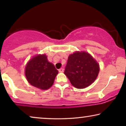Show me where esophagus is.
Segmentation results:
<instances>
[{
	"label": "esophagus",
	"instance_id": "esophagus-1",
	"mask_svg": "<svg viewBox=\"0 0 126 126\" xmlns=\"http://www.w3.org/2000/svg\"><path fill=\"white\" fill-rule=\"evenodd\" d=\"M58 71H59V72L62 73V72H63V71H64V69H63V68H60V69L58 70Z\"/></svg>",
	"mask_w": 126,
	"mask_h": 126
}]
</instances>
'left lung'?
<instances>
[{"instance_id":"left-lung-1","label":"left lung","mask_w":126,"mask_h":126,"mask_svg":"<svg viewBox=\"0 0 126 126\" xmlns=\"http://www.w3.org/2000/svg\"><path fill=\"white\" fill-rule=\"evenodd\" d=\"M99 70V64L91 55L85 51H76L68 57L64 74L72 85L83 89L94 81Z\"/></svg>"}]
</instances>
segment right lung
Segmentation results:
<instances>
[{
  "label": "right lung",
  "mask_w": 126,
  "mask_h": 126,
  "mask_svg": "<svg viewBox=\"0 0 126 126\" xmlns=\"http://www.w3.org/2000/svg\"><path fill=\"white\" fill-rule=\"evenodd\" d=\"M58 71L54 65L48 61L45 54L32 58L25 68V76L31 85L46 90L53 85Z\"/></svg>",
  "instance_id": "right-lung-1"
}]
</instances>
